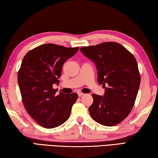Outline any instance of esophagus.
Masks as SVG:
<instances>
[{"label": "esophagus", "mask_w": 158, "mask_h": 158, "mask_svg": "<svg viewBox=\"0 0 158 158\" xmlns=\"http://www.w3.org/2000/svg\"><path fill=\"white\" fill-rule=\"evenodd\" d=\"M83 95H84V93H78V96H79V97H81V96H83Z\"/></svg>", "instance_id": "1"}]
</instances>
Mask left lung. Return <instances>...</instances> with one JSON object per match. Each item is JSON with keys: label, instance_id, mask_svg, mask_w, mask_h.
<instances>
[{"label": "left lung", "instance_id": "8db88e82", "mask_svg": "<svg viewBox=\"0 0 158 158\" xmlns=\"http://www.w3.org/2000/svg\"><path fill=\"white\" fill-rule=\"evenodd\" d=\"M80 51L95 64L98 84L105 89L104 96L92 95L93 102L89 109L90 116L105 126L120 123L132 111L140 85L135 56L114 42L83 47Z\"/></svg>", "mask_w": 158, "mask_h": 158}]
</instances>
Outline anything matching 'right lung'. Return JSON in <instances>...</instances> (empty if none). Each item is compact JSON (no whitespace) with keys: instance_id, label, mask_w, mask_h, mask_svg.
Instances as JSON below:
<instances>
[{"instance_id":"right-lung-1","label":"right lung","mask_w":158,"mask_h":158,"mask_svg":"<svg viewBox=\"0 0 158 158\" xmlns=\"http://www.w3.org/2000/svg\"><path fill=\"white\" fill-rule=\"evenodd\" d=\"M79 47L68 48L44 44L26 53L18 72L17 80L23 106L37 123L53 128L69 118L76 93L56 94L53 85L59 84L62 68L66 60L78 52Z\"/></svg>"}]
</instances>
